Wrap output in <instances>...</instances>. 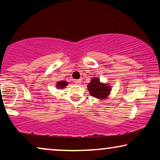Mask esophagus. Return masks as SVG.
Instances as JSON below:
<instances>
[{
    "label": "esophagus",
    "mask_w": 160,
    "mask_h": 160,
    "mask_svg": "<svg viewBox=\"0 0 160 160\" xmlns=\"http://www.w3.org/2000/svg\"><path fill=\"white\" fill-rule=\"evenodd\" d=\"M74 82H75V84H81V80L80 79L75 80L74 81Z\"/></svg>",
    "instance_id": "obj_1"
}]
</instances>
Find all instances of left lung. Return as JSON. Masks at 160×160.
Returning <instances> with one entry per match:
<instances>
[{"label":"left lung","mask_w":160,"mask_h":160,"mask_svg":"<svg viewBox=\"0 0 160 160\" xmlns=\"http://www.w3.org/2000/svg\"><path fill=\"white\" fill-rule=\"evenodd\" d=\"M88 89L92 96L99 99H105L111 92L110 87L107 84H102L98 78H92L88 84Z\"/></svg>","instance_id":"8db88e82"}]
</instances>
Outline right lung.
Returning a JSON list of instances; mask_svg holds the SVG:
<instances>
[{
	"mask_svg": "<svg viewBox=\"0 0 160 160\" xmlns=\"http://www.w3.org/2000/svg\"><path fill=\"white\" fill-rule=\"evenodd\" d=\"M57 84H58V87H59V88H64V87H65V86H67L68 82H58Z\"/></svg>",
	"mask_w": 160,
	"mask_h": 160,
	"instance_id": "obj_1",
	"label": "right lung"
}]
</instances>
